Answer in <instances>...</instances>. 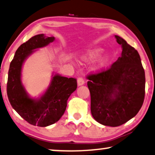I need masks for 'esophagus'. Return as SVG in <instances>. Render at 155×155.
Listing matches in <instances>:
<instances>
[{"instance_id": "1", "label": "esophagus", "mask_w": 155, "mask_h": 155, "mask_svg": "<svg viewBox=\"0 0 155 155\" xmlns=\"http://www.w3.org/2000/svg\"><path fill=\"white\" fill-rule=\"evenodd\" d=\"M84 83H85V81H84V79L82 77H79L77 79V84H78V86H81V85H84Z\"/></svg>"}]
</instances>
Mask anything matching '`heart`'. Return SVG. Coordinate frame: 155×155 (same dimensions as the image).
Segmentation results:
<instances>
[{
    "label": "heart",
    "mask_w": 155,
    "mask_h": 155,
    "mask_svg": "<svg viewBox=\"0 0 155 155\" xmlns=\"http://www.w3.org/2000/svg\"><path fill=\"white\" fill-rule=\"evenodd\" d=\"M101 51V49H94L92 50H90L86 54V59L87 60H93V59H96L98 56L99 54ZM108 61V57L107 56H104L99 59L98 62V68H104L105 66L107 64Z\"/></svg>",
    "instance_id": "obj_1"
}]
</instances>
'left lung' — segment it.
Masks as SVG:
<instances>
[{
  "instance_id": "obj_1",
  "label": "left lung",
  "mask_w": 155,
  "mask_h": 155,
  "mask_svg": "<svg viewBox=\"0 0 155 155\" xmlns=\"http://www.w3.org/2000/svg\"><path fill=\"white\" fill-rule=\"evenodd\" d=\"M121 57L110 67L86 76L91 111L97 122L117 127L135 117L143 104L145 75L137 51L120 37Z\"/></svg>"
}]
</instances>
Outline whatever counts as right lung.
<instances>
[{
  "label": "right lung",
  "mask_w": 155,
  "mask_h": 155,
  "mask_svg": "<svg viewBox=\"0 0 155 155\" xmlns=\"http://www.w3.org/2000/svg\"><path fill=\"white\" fill-rule=\"evenodd\" d=\"M54 39L44 34L31 38L18 47L8 71L7 95L12 107L27 122L40 127L54 124L61 118L68 98L77 88L76 79L56 74L45 94L38 100H34L28 96L22 86L21 69L25 59L34 49L47 46Z\"/></svg>",
  "instance_id": "1"
}]
</instances>
